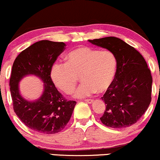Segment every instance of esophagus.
Here are the masks:
<instances>
[{
	"instance_id": "34e87169",
	"label": "esophagus",
	"mask_w": 160,
	"mask_h": 160,
	"mask_svg": "<svg viewBox=\"0 0 160 160\" xmlns=\"http://www.w3.org/2000/svg\"><path fill=\"white\" fill-rule=\"evenodd\" d=\"M85 102L88 104H92L94 102V100H93V99H87V100H85Z\"/></svg>"
}]
</instances>
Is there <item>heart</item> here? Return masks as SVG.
Segmentation results:
<instances>
[{"mask_svg":"<svg viewBox=\"0 0 160 160\" xmlns=\"http://www.w3.org/2000/svg\"><path fill=\"white\" fill-rule=\"evenodd\" d=\"M117 67V58L111 51L82 47L68 54L67 63L53 64L50 77L56 87L67 94L74 90L80 77L83 82L74 97L84 98L107 91L114 80Z\"/></svg>","mask_w":160,"mask_h":160,"instance_id":"b5f03b06","label":"heart"}]
</instances>
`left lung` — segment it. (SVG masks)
Wrapping results in <instances>:
<instances>
[{"label": "left lung", "instance_id": "obj_1", "mask_svg": "<svg viewBox=\"0 0 160 160\" xmlns=\"http://www.w3.org/2000/svg\"><path fill=\"white\" fill-rule=\"evenodd\" d=\"M108 49L117 58L115 78L102 99L106 110L101 121L108 127H128L146 112L151 102V73L138 51L120 38L107 37L89 40Z\"/></svg>", "mask_w": 160, "mask_h": 160}]
</instances>
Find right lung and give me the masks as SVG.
I'll return each mask as SVG.
<instances>
[{
    "mask_svg": "<svg viewBox=\"0 0 160 160\" xmlns=\"http://www.w3.org/2000/svg\"><path fill=\"white\" fill-rule=\"evenodd\" d=\"M65 47L63 42L40 40L20 52L12 65L10 86L14 111L25 126L39 133L61 132L76 105L74 101L63 98L50 77L51 68ZM28 75L44 82L43 93L34 101L27 100L20 93L19 82Z\"/></svg>",
    "mask_w": 160,
    "mask_h": 160,
    "instance_id": "right-lung-1",
    "label": "right lung"
}]
</instances>
